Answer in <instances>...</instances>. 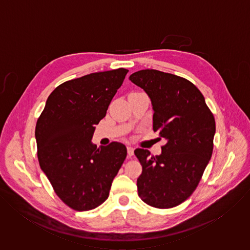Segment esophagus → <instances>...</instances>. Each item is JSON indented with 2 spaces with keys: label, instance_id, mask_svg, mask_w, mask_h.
I'll return each mask as SVG.
<instances>
[{
  "label": "esophagus",
  "instance_id": "esophagus-1",
  "mask_svg": "<svg viewBox=\"0 0 250 250\" xmlns=\"http://www.w3.org/2000/svg\"><path fill=\"white\" fill-rule=\"evenodd\" d=\"M126 148H127V155H128L129 157H131V156L133 155V147L130 146H128Z\"/></svg>",
  "mask_w": 250,
  "mask_h": 250
}]
</instances>
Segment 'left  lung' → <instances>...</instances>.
Segmentation results:
<instances>
[{
    "label": "left lung",
    "instance_id": "8db88e82",
    "mask_svg": "<svg viewBox=\"0 0 250 250\" xmlns=\"http://www.w3.org/2000/svg\"><path fill=\"white\" fill-rule=\"evenodd\" d=\"M129 80L148 95L153 130L166 140L159 155L134 150L142 166L138 196L154 208L176 207L195 191L211 157L215 119L199 89L182 77L146 69L132 73Z\"/></svg>",
    "mask_w": 250,
    "mask_h": 250
}]
</instances>
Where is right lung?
Here are the masks:
<instances>
[{"label": "right lung", "mask_w": 250, "mask_h": 250, "mask_svg": "<svg viewBox=\"0 0 250 250\" xmlns=\"http://www.w3.org/2000/svg\"><path fill=\"white\" fill-rule=\"evenodd\" d=\"M127 72L119 68L62 83L49 95L38 120L41 168L56 195L73 209H93L108 199L126 157L121 142L98 148L92 137Z\"/></svg>", "instance_id": "add662e5"}]
</instances>
